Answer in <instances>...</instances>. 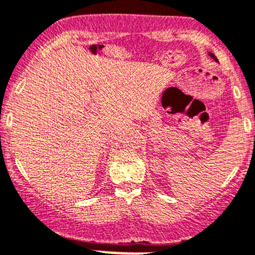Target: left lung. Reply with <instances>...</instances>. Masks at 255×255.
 I'll use <instances>...</instances> for the list:
<instances>
[{"mask_svg": "<svg viewBox=\"0 0 255 255\" xmlns=\"http://www.w3.org/2000/svg\"><path fill=\"white\" fill-rule=\"evenodd\" d=\"M209 55H210V57H213L214 60H215V61H218V60H216V57H215V56L213 55V53H211V52H209Z\"/></svg>", "mask_w": 255, "mask_h": 255, "instance_id": "obj_1", "label": "left lung"}]
</instances>
